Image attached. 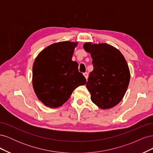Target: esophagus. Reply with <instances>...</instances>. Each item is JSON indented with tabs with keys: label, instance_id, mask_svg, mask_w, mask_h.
<instances>
[{
	"label": "esophagus",
	"instance_id": "34e87169",
	"mask_svg": "<svg viewBox=\"0 0 153 153\" xmlns=\"http://www.w3.org/2000/svg\"><path fill=\"white\" fill-rule=\"evenodd\" d=\"M84 76H85V78H86V80H87V78H88V73L86 72V73H84Z\"/></svg>",
	"mask_w": 153,
	"mask_h": 153
}]
</instances>
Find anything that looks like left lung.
<instances>
[{"label": "left lung", "mask_w": 153, "mask_h": 153, "mask_svg": "<svg viewBox=\"0 0 153 153\" xmlns=\"http://www.w3.org/2000/svg\"><path fill=\"white\" fill-rule=\"evenodd\" d=\"M84 48L91 53L94 69L86 87L92 102L101 109H109L122 100L130 80L126 59L120 51L106 43H85Z\"/></svg>", "instance_id": "1"}]
</instances>
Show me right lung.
<instances>
[{"label":"right lung","instance_id":"obj_1","mask_svg":"<svg viewBox=\"0 0 153 153\" xmlns=\"http://www.w3.org/2000/svg\"><path fill=\"white\" fill-rule=\"evenodd\" d=\"M77 42L62 41L50 45L36 57L32 67V85L39 101L50 108L66 102L76 87L86 84L72 61Z\"/></svg>","mask_w":153,"mask_h":153}]
</instances>
